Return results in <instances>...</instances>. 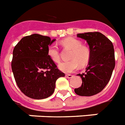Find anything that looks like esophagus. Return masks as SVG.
<instances>
[{"instance_id": "esophagus-1", "label": "esophagus", "mask_w": 125, "mask_h": 125, "mask_svg": "<svg viewBox=\"0 0 125 125\" xmlns=\"http://www.w3.org/2000/svg\"><path fill=\"white\" fill-rule=\"evenodd\" d=\"M65 77L68 78V79H70V78H72L73 77V75H71V74H67L65 75Z\"/></svg>"}]
</instances>
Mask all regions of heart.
Returning a JSON list of instances; mask_svg holds the SVG:
<instances>
[{
	"label": "heart",
	"instance_id": "1",
	"mask_svg": "<svg viewBox=\"0 0 125 125\" xmlns=\"http://www.w3.org/2000/svg\"><path fill=\"white\" fill-rule=\"evenodd\" d=\"M63 46L73 50L70 58L72 60L61 62L58 67L64 73H72L79 67L80 65H85L90 58L89 51L87 48L82 46V43L74 38H67L62 42ZM48 55L53 62L58 63L60 61V52L58 46L52 44L48 48Z\"/></svg>",
	"mask_w": 125,
	"mask_h": 125
}]
</instances>
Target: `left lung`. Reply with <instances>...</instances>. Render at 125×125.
Returning <instances> with one entry per match:
<instances>
[{
	"mask_svg": "<svg viewBox=\"0 0 125 125\" xmlns=\"http://www.w3.org/2000/svg\"><path fill=\"white\" fill-rule=\"evenodd\" d=\"M77 36L87 42L90 58L85 73L77 74L82 79V84L74 91L80 96L94 95L102 91L111 79L115 65L113 45L100 32L77 34Z\"/></svg>",
	"mask_w": 125,
	"mask_h": 125,
	"instance_id": "1",
	"label": "left lung"
}]
</instances>
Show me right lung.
Returning <instances> with one entry per match:
<instances>
[{
	"mask_svg": "<svg viewBox=\"0 0 125 125\" xmlns=\"http://www.w3.org/2000/svg\"><path fill=\"white\" fill-rule=\"evenodd\" d=\"M55 40L34 34L22 38L14 48V77L20 91L28 97H48L54 91L56 80L65 76L48 55L49 46Z\"/></svg>",
	"mask_w": 125,
	"mask_h": 125,
	"instance_id": "obj_1",
	"label": "right lung"
}]
</instances>
